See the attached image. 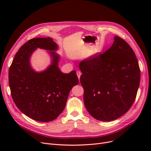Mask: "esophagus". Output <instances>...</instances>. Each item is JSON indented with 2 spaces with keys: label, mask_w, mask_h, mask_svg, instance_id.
Returning a JSON list of instances; mask_svg holds the SVG:
<instances>
[{
  "label": "esophagus",
  "mask_w": 151,
  "mask_h": 151,
  "mask_svg": "<svg viewBox=\"0 0 151 151\" xmlns=\"http://www.w3.org/2000/svg\"><path fill=\"white\" fill-rule=\"evenodd\" d=\"M76 75H77V76H78V77L79 80H80V76H81V73L80 72V71H76Z\"/></svg>",
  "instance_id": "34e87169"
}]
</instances>
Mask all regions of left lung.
<instances>
[{"label":"left lung","instance_id":"1","mask_svg":"<svg viewBox=\"0 0 151 151\" xmlns=\"http://www.w3.org/2000/svg\"><path fill=\"white\" fill-rule=\"evenodd\" d=\"M104 53L82 60L80 82L84 102L97 120L112 121L131 108L140 81L138 60L132 47L119 37Z\"/></svg>","mask_w":151,"mask_h":151}]
</instances>
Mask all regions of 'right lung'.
<instances>
[{
    "label": "right lung",
    "mask_w": 151,
    "mask_h": 151,
    "mask_svg": "<svg viewBox=\"0 0 151 151\" xmlns=\"http://www.w3.org/2000/svg\"><path fill=\"white\" fill-rule=\"evenodd\" d=\"M58 45L52 38H34L24 44L15 54L9 69L11 94L21 111L32 119L47 122L55 119L64 109L70 91L79 80L76 71L63 73L59 68ZM48 50L51 64L36 72L30 58L37 48Z\"/></svg>",
    "instance_id": "right-lung-1"
}]
</instances>
